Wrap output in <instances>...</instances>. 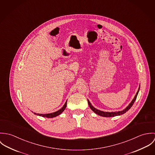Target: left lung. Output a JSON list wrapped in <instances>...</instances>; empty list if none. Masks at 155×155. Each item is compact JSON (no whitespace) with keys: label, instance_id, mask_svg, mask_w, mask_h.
Listing matches in <instances>:
<instances>
[{"label":"left lung","instance_id":"obj_1","mask_svg":"<svg viewBox=\"0 0 155 155\" xmlns=\"http://www.w3.org/2000/svg\"><path fill=\"white\" fill-rule=\"evenodd\" d=\"M139 89H140V87L138 88V91L136 93V95H135L134 99L132 100V101L130 103V104L123 110L119 111H115V112H106V111H103L99 110L97 109H95L94 107H93L92 106V104H91V103L89 102L88 100V103L89 106V107L91 108V109L93 111L94 113H95L96 114H97L98 115H100L101 116H103V117H114V116H119V115H121V114H124L125 113H126L127 111H128L129 109H130V108L133 106V104L134 103L136 98H137V95L138 94V92H139Z\"/></svg>","mask_w":155,"mask_h":155}]
</instances>
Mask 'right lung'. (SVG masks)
I'll list each match as a JSON object with an SVG mask.
<instances>
[{
    "instance_id": "add662e5",
    "label": "right lung",
    "mask_w": 155,
    "mask_h": 155,
    "mask_svg": "<svg viewBox=\"0 0 155 155\" xmlns=\"http://www.w3.org/2000/svg\"><path fill=\"white\" fill-rule=\"evenodd\" d=\"M67 106V101L65 103L64 105L63 106V107L60 109L59 110L55 112H54V113H48V114H39V113H34L35 114H36V115H39L40 116H42V117H48V118H52V117H56L57 116H58L59 114H60L63 111L65 110L66 107Z\"/></svg>"
}]
</instances>
